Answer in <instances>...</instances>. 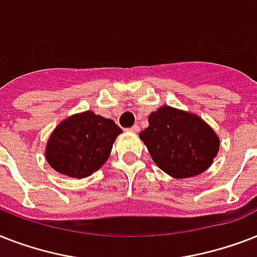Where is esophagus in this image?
Returning <instances> with one entry per match:
<instances>
[{
  "mask_svg": "<svg viewBox=\"0 0 257 257\" xmlns=\"http://www.w3.org/2000/svg\"><path fill=\"white\" fill-rule=\"evenodd\" d=\"M128 131H129V132L137 133V132H139V131H140V126H139V125H137V124H135V125H133V126H131V128H129Z\"/></svg>",
  "mask_w": 257,
  "mask_h": 257,
  "instance_id": "esophagus-1",
  "label": "esophagus"
}]
</instances>
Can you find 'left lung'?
Masks as SVG:
<instances>
[{"label":"left lung","instance_id":"obj_1","mask_svg":"<svg viewBox=\"0 0 257 257\" xmlns=\"http://www.w3.org/2000/svg\"><path fill=\"white\" fill-rule=\"evenodd\" d=\"M148 122L140 139L161 171L185 179L211 167L220 140L201 117L164 105L149 114Z\"/></svg>","mask_w":257,"mask_h":257}]
</instances>
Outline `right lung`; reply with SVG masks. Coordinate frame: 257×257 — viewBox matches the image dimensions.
I'll list each match as a JSON object with an SVG mask.
<instances>
[{"label":"right lung","instance_id":"obj_1","mask_svg":"<svg viewBox=\"0 0 257 257\" xmlns=\"http://www.w3.org/2000/svg\"><path fill=\"white\" fill-rule=\"evenodd\" d=\"M122 133L116 122L90 110L68 117L56 126L45 149L46 161L58 173L84 179L108 160Z\"/></svg>","mask_w":257,"mask_h":257}]
</instances>
